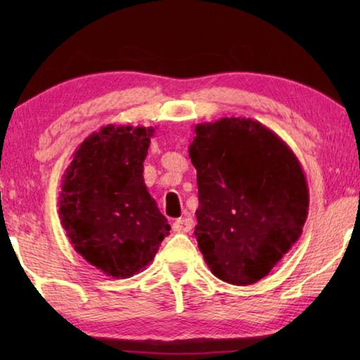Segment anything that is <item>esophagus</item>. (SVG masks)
Masks as SVG:
<instances>
[{
    "instance_id": "34e87169",
    "label": "esophagus",
    "mask_w": 360,
    "mask_h": 360,
    "mask_svg": "<svg viewBox=\"0 0 360 360\" xmlns=\"http://www.w3.org/2000/svg\"><path fill=\"white\" fill-rule=\"evenodd\" d=\"M193 227V221L192 217H181L178 221H174L173 224V230L178 231V233H187V231H191Z\"/></svg>"
}]
</instances>
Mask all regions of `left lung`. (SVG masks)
I'll return each mask as SVG.
<instances>
[{
    "instance_id": "8db88e82",
    "label": "left lung",
    "mask_w": 360,
    "mask_h": 360,
    "mask_svg": "<svg viewBox=\"0 0 360 360\" xmlns=\"http://www.w3.org/2000/svg\"><path fill=\"white\" fill-rule=\"evenodd\" d=\"M198 248L216 278L260 281L300 238L309 192L300 162L275 131L246 117L195 125Z\"/></svg>"
}]
</instances>
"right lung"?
<instances>
[{"instance_id": "1", "label": "right lung", "mask_w": 360, "mask_h": 360, "mask_svg": "<svg viewBox=\"0 0 360 360\" xmlns=\"http://www.w3.org/2000/svg\"><path fill=\"white\" fill-rule=\"evenodd\" d=\"M154 127H101L77 146L65 169L58 214L77 254L106 276L144 270L169 225L144 184Z\"/></svg>"}]
</instances>
